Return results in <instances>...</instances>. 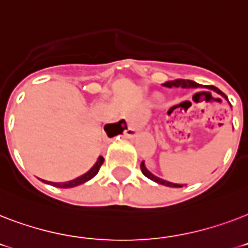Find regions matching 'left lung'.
<instances>
[{
  "mask_svg": "<svg viewBox=\"0 0 248 248\" xmlns=\"http://www.w3.org/2000/svg\"><path fill=\"white\" fill-rule=\"evenodd\" d=\"M163 86H166V87H169V89H172V87H181V89H196V87H200V85L196 82H193V81H189V79H175V81H170V82H166L163 83ZM208 89L214 90V91H216L217 93H220V95H223L225 99H228L227 95L223 93V91H220L217 87H215V86H207ZM140 169H141V172L145 175V176L148 177V179H151V180L155 181V183H158V184H162V185H166V186H173V188H179V186H183V185L180 184H173V183H170V181H166L163 180V179H159V177H157L155 175H153V173L149 171V170L145 167V163H144V161L141 163H140Z\"/></svg>",
  "mask_w": 248,
  "mask_h": 248,
  "instance_id": "obj_1",
  "label": "left lung"
}]
</instances>
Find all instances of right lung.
Masks as SVG:
<instances>
[{"instance_id": "add662e5", "label": "right lung", "mask_w": 248, "mask_h": 248, "mask_svg": "<svg viewBox=\"0 0 248 248\" xmlns=\"http://www.w3.org/2000/svg\"><path fill=\"white\" fill-rule=\"evenodd\" d=\"M122 122H124V121H120V122H117V124H105L104 130L105 132H107V135H108L109 138H112V136H116L117 134H122V131L126 128V126H122ZM103 162H104V158H103L101 155H99L96 163H95L87 172L83 173L82 176L77 177L75 180L67 181V183H50V184L56 186V188H73V186L83 184L86 181H89L90 179H93V177L99 172V170H100Z\"/></svg>"}]
</instances>
